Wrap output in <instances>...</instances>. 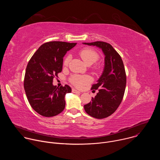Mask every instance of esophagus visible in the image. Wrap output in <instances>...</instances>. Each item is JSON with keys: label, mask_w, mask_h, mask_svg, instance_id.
<instances>
[{"label": "esophagus", "mask_w": 160, "mask_h": 160, "mask_svg": "<svg viewBox=\"0 0 160 160\" xmlns=\"http://www.w3.org/2000/svg\"><path fill=\"white\" fill-rule=\"evenodd\" d=\"M72 92H73V93H80V91L76 90L75 88H73V89H72Z\"/></svg>", "instance_id": "1"}]
</instances>
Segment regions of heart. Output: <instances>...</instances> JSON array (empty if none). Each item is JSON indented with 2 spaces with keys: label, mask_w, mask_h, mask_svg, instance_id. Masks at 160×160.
<instances>
[{
  "label": "heart",
  "mask_w": 160,
  "mask_h": 160,
  "mask_svg": "<svg viewBox=\"0 0 160 160\" xmlns=\"http://www.w3.org/2000/svg\"><path fill=\"white\" fill-rule=\"evenodd\" d=\"M79 55L83 61V62L87 65H91L95 62H96L99 58V54L94 49L90 48H84L79 51ZM71 60V56L68 55L63 62L64 66H68V64L70 63ZM99 66H96L95 67V69H99ZM70 82L73 83L75 86L78 88H81L83 85L90 83L91 82V78L89 76L85 75V76H79V75H74L71 77Z\"/></svg>",
  "instance_id": "heart-1"
}]
</instances>
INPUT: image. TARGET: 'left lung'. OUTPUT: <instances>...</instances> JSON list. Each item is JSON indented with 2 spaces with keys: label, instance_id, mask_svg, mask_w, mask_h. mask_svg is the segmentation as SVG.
I'll list each match as a JSON object with an SVG mask.
<instances>
[{
  "label": "left lung",
  "instance_id": "obj_1",
  "mask_svg": "<svg viewBox=\"0 0 160 160\" xmlns=\"http://www.w3.org/2000/svg\"><path fill=\"white\" fill-rule=\"evenodd\" d=\"M102 49L104 56V68L98 83L91 89L99 92L92 101L84 105L85 112L95 118L108 117L115 112L123 99L126 87L127 77L123 61L120 54L108 43L97 41L83 43Z\"/></svg>",
  "mask_w": 160,
  "mask_h": 160
}]
</instances>
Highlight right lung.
<instances>
[{"label": "right lung", "mask_w": 160, "mask_h": 160, "mask_svg": "<svg viewBox=\"0 0 160 160\" xmlns=\"http://www.w3.org/2000/svg\"><path fill=\"white\" fill-rule=\"evenodd\" d=\"M77 43L52 41L42 44L27 66L24 88L32 108L40 115L52 117L65 108L66 94L72 92L65 85L59 88L53 85V79L62 71L63 57Z\"/></svg>", "instance_id": "add662e5"}]
</instances>
